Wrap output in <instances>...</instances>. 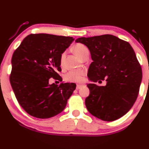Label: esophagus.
Listing matches in <instances>:
<instances>
[{
	"mask_svg": "<svg viewBox=\"0 0 149 149\" xmlns=\"http://www.w3.org/2000/svg\"><path fill=\"white\" fill-rule=\"evenodd\" d=\"M81 87H82L81 85H77V86H76V89H80V88H81Z\"/></svg>",
	"mask_w": 149,
	"mask_h": 149,
	"instance_id": "obj_1",
	"label": "esophagus"
}]
</instances>
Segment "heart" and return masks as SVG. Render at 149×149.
I'll return each instance as SVG.
<instances>
[{"mask_svg":"<svg viewBox=\"0 0 149 149\" xmlns=\"http://www.w3.org/2000/svg\"><path fill=\"white\" fill-rule=\"evenodd\" d=\"M73 51L74 53L77 56L79 57L80 58L83 56L85 53H88L89 50L84 44H77L73 46ZM64 54L62 55L61 56V62H62V60H63ZM85 75V71L84 70H73V71H69L67 73L65 76V79L67 81L69 82H82L83 80V78Z\"/></svg>","mask_w":149,"mask_h":149,"instance_id":"1","label":"heart"}]
</instances>
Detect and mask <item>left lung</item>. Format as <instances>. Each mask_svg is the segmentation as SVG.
I'll return each mask as SVG.
<instances>
[{
    "label": "left lung",
    "mask_w": 149,
    "mask_h": 149,
    "mask_svg": "<svg viewBox=\"0 0 149 149\" xmlns=\"http://www.w3.org/2000/svg\"><path fill=\"white\" fill-rule=\"evenodd\" d=\"M89 48L93 62L87 76L89 95L85 105L92 115L112 121L125 115L137 99L142 72L133 48L128 42L112 35L80 37L76 40Z\"/></svg>",
    "instance_id": "1"
}]
</instances>
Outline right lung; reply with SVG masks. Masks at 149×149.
<instances>
[{"mask_svg":"<svg viewBox=\"0 0 149 149\" xmlns=\"http://www.w3.org/2000/svg\"><path fill=\"white\" fill-rule=\"evenodd\" d=\"M73 41L72 37L31 34L14 52L10 83L19 103L30 115L48 119L65 108L76 85H51L49 79L62 80L57 73L62 71L61 56Z\"/></svg>","mask_w":149,"mask_h":149,"instance_id":"add662e5","label":"right lung"}]
</instances>
